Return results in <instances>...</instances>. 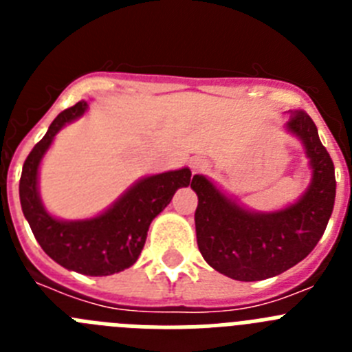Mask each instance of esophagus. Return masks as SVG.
I'll return each instance as SVG.
<instances>
[{"label":"esophagus","mask_w":352,"mask_h":352,"mask_svg":"<svg viewBox=\"0 0 352 352\" xmlns=\"http://www.w3.org/2000/svg\"><path fill=\"white\" fill-rule=\"evenodd\" d=\"M190 166H192V170H194V173H201V170L208 169V164L204 158H194V160L190 162Z\"/></svg>","instance_id":"obj_1"}]
</instances>
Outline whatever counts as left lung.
<instances>
[{
  "label": "left lung",
  "mask_w": 352,
  "mask_h": 352,
  "mask_svg": "<svg viewBox=\"0 0 352 352\" xmlns=\"http://www.w3.org/2000/svg\"><path fill=\"white\" fill-rule=\"evenodd\" d=\"M301 139L312 166V183L303 197L275 213H252L231 201L204 176L195 174V232L204 261L239 282L280 275L309 256L324 234L335 204L333 160L317 126L305 111H292L285 123Z\"/></svg>",
  "instance_id": "8db88e82"
}]
</instances>
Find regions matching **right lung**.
Segmentation results:
<instances>
[{
	"label": "right lung",
	"mask_w": 352,
	"mask_h": 352,
	"mask_svg": "<svg viewBox=\"0 0 352 352\" xmlns=\"http://www.w3.org/2000/svg\"><path fill=\"white\" fill-rule=\"evenodd\" d=\"M84 100L65 109L35 144L23 166L19 195L23 213L43 252L63 268L105 276L130 268L141 256L151 220L170 203L174 192L188 186L190 169L169 170L141 179L95 219L63 222L43 210L38 197V166L54 135L68 121L84 114Z\"/></svg>",
	"instance_id": "1"
}]
</instances>
